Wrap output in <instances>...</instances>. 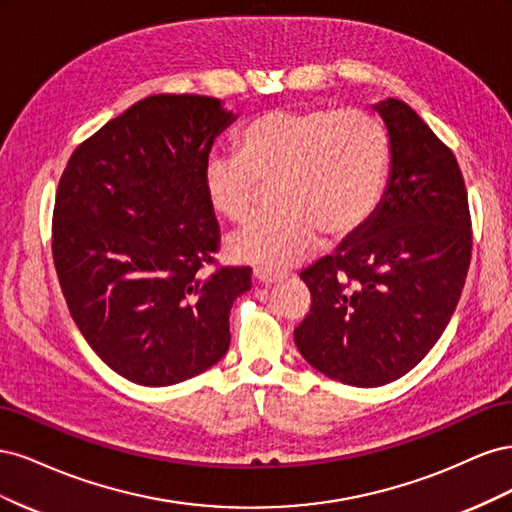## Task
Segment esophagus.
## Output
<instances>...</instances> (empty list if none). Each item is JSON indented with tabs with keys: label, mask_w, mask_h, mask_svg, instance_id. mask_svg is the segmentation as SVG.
Returning a JSON list of instances; mask_svg holds the SVG:
<instances>
[{
	"label": "esophagus",
	"mask_w": 512,
	"mask_h": 512,
	"mask_svg": "<svg viewBox=\"0 0 512 512\" xmlns=\"http://www.w3.org/2000/svg\"><path fill=\"white\" fill-rule=\"evenodd\" d=\"M254 280H256L258 284L271 286V284H277L280 280H284V275H282V273L267 271V269H256V271H254Z\"/></svg>",
	"instance_id": "1"
}]
</instances>
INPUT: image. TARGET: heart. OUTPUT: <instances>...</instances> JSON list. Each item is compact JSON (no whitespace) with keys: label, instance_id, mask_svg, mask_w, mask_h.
<instances>
[{"label":"heart","instance_id":"obj_1","mask_svg":"<svg viewBox=\"0 0 512 512\" xmlns=\"http://www.w3.org/2000/svg\"><path fill=\"white\" fill-rule=\"evenodd\" d=\"M389 168V136L361 108H275L237 136V156L203 168L209 207L230 222L252 213L260 183H275L273 215H260L228 239L247 265L282 269L316 250L320 232L346 239L376 211Z\"/></svg>","mask_w":512,"mask_h":512}]
</instances>
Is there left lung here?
<instances>
[{
  "label": "left lung",
  "mask_w": 512,
  "mask_h": 512,
  "mask_svg": "<svg viewBox=\"0 0 512 512\" xmlns=\"http://www.w3.org/2000/svg\"><path fill=\"white\" fill-rule=\"evenodd\" d=\"M389 136V179L367 224L301 273L312 309L294 329L303 359L361 389L406 376L438 342L470 267L459 164L412 108L371 104Z\"/></svg>",
  "instance_id": "8db88e82"
}]
</instances>
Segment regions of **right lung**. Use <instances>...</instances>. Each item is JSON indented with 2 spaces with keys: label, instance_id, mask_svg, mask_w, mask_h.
Here are the masks:
<instances>
[{
  "label": "right lung",
  "instance_id": "obj_1",
  "mask_svg": "<svg viewBox=\"0 0 512 512\" xmlns=\"http://www.w3.org/2000/svg\"><path fill=\"white\" fill-rule=\"evenodd\" d=\"M239 115L209 96H149L72 153L59 179L53 260L76 327L141 386L203 374L228 350L250 269H200L218 250L203 190L213 141Z\"/></svg>",
  "mask_w": 512,
  "mask_h": 512
}]
</instances>
